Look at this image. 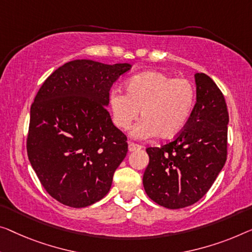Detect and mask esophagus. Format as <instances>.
Returning a JSON list of instances; mask_svg holds the SVG:
<instances>
[{
  "mask_svg": "<svg viewBox=\"0 0 252 252\" xmlns=\"http://www.w3.org/2000/svg\"><path fill=\"white\" fill-rule=\"evenodd\" d=\"M127 148H129V152H134V150L137 149H140L141 146H139L137 144H134V142H129V145H127Z\"/></svg>",
  "mask_w": 252,
  "mask_h": 252,
  "instance_id": "34e87169",
  "label": "esophagus"
}]
</instances>
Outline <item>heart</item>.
I'll return each instance as SVG.
<instances>
[{
    "label": "heart",
    "mask_w": 252,
    "mask_h": 252,
    "mask_svg": "<svg viewBox=\"0 0 252 252\" xmlns=\"http://www.w3.org/2000/svg\"><path fill=\"white\" fill-rule=\"evenodd\" d=\"M196 100L194 86L187 78H173L160 71H146L130 78L126 93L113 89L110 107L114 125L127 130L140 111L142 121L132 134L139 139L170 138L189 120Z\"/></svg>",
    "instance_id": "b5f03b06"
}]
</instances>
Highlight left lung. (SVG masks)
<instances>
[{"instance_id":"8db88e82","label":"left lung","mask_w":252,"mask_h":252,"mask_svg":"<svg viewBox=\"0 0 252 252\" xmlns=\"http://www.w3.org/2000/svg\"><path fill=\"white\" fill-rule=\"evenodd\" d=\"M197 102L173 140L146 149L142 183L147 196L165 208L193 205L207 193L227 156L228 112L223 93L205 73L194 74Z\"/></svg>"}]
</instances>
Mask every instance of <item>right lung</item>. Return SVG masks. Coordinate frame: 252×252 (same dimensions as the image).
I'll use <instances>...</instances> for the list:
<instances>
[{"label":"right lung","mask_w":252,"mask_h":252,"mask_svg":"<svg viewBox=\"0 0 252 252\" xmlns=\"http://www.w3.org/2000/svg\"><path fill=\"white\" fill-rule=\"evenodd\" d=\"M129 63L67 62L44 81L30 107L29 162L61 204L87 207L106 196L127 153L126 136L106 110L110 89Z\"/></svg>","instance_id":"1"}]
</instances>
